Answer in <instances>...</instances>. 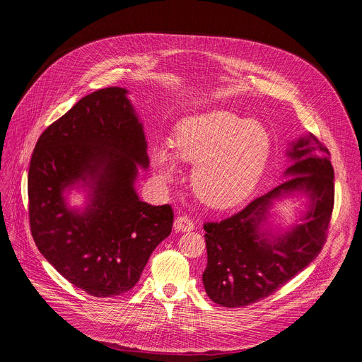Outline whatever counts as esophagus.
Here are the masks:
<instances>
[{"label":"esophagus","mask_w":362,"mask_h":362,"mask_svg":"<svg viewBox=\"0 0 362 362\" xmlns=\"http://www.w3.org/2000/svg\"><path fill=\"white\" fill-rule=\"evenodd\" d=\"M194 227L195 221L187 216H177L175 220V230L177 232H191L194 230Z\"/></svg>","instance_id":"esophagus-1"}]
</instances>
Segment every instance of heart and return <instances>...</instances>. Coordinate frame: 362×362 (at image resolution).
<instances>
[{"mask_svg": "<svg viewBox=\"0 0 362 362\" xmlns=\"http://www.w3.org/2000/svg\"><path fill=\"white\" fill-rule=\"evenodd\" d=\"M173 145L179 158L195 164V194L213 206H230L255 187L270 157L272 136L258 120L217 110L180 122ZM154 160L164 177L173 175L175 160L167 149H157Z\"/></svg>", "mask_w": 362, "mask_h": 362, "instance_id": "obj_1", "label": "heart"}]
</instances>
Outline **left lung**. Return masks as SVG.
Wrapping results in <instances>:
<instances>
[{
	"label": "left lung",
	"mask_w": 362,
	"mask_h": 362,
	"mask_svg": "<svg viewBox=\"0 0 362 362\" xmlns=\"http://www.w3.org/2000/svg\"><path fill=\"white\" fill-rule=\"evenodd\" d=\"M291 177L221 221H205L208 262L202 273L206 295L221 307L240 308L277 292L315 259L327 240L334 205V170L330 152L314 135L289 152ZM307 192L312 205L306 220L274 241L257 233L274 197Z\"/></svg>",
	"instance_id": "1"
}]
</instances>
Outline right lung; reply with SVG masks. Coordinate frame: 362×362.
<instances>
[{
  "label": "right lung",
  "instance_id": "add662e5",
  "mask_svg": "<svg viewBox=\"0 0 362 362\" xmlns=\"http://www.w3.org/2000/svg\"><path fill=\"white\" fill-rule=\"evenodd\" d=\"M126 89L95 90L37 139L28 175L30 233L40 252L95 298L129 292L173 227V208L139 201L133 182L148 167L146 142ZM91 183L93 204L69 211L62 192Z\"/></svg>",
  "mask_w": 362,
  "mask_h": 362
}]
</instances>
